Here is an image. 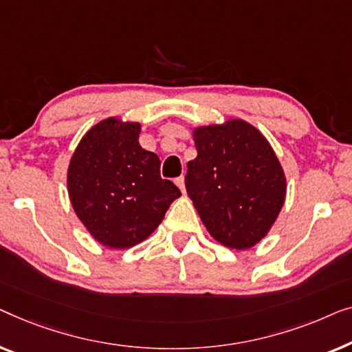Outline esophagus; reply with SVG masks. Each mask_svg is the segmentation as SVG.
I'll list each match as a JSON object with an SVG mask.
<instances>
[{
    "mask_svg": "<svg viewBox=\"0 0 352 352\" xmlns=\"http://www.w3.org/2000/svg\"><path fill=\"white\" fill-rule=\"evenodd\" d=\"M175 183H177V186L178 188H180V191L183 192V195H185V177H183V175H180V177H177L175 178Z\"/></svg>",
    "mask_w": 352,
    "mask_h": 352,
    "instance_id": "obj_1",
    "label": "esophagus"
}]
</instances>
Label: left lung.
<instances>
[{
  "label": "left lung",
  "mask_w": 352,
  "mask_h": 352,
  "mask_svg": "<svg viewBox=\"0 0 352 352\" xmlns=\"http://www.w3.org/2000/svg\"><path fill=\"white\" fill-rule=\"evenodd\" d=\"M197 156L185 186L202 223L230 249L254 247L279 215L285 175L268 140L242 120L192 132Z\"/></svg>",
  "instance_id": "8db88e82"
}]
</instances>
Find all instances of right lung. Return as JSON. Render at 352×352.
I'll list each match as a JSON object with an SVG mask.
<instances>
[{
	"label": "right lung",
	"instance_id": "obj_1",
	"mask_svg": "<svg viewBox=\"0 0 352 352\" xmlns=\"http://www.w3.org/2000/svg\"><path fill=\"white\" fill-rule=\"evenodd\" d=\"M140 124L110 118L94 126L68 167V195L94 239L127 249L146 239L182 195L161 178V161L138 143Z\"/></svg>",
	"mask_w": 352,
	"mask_h": 352
}]
</instances>
